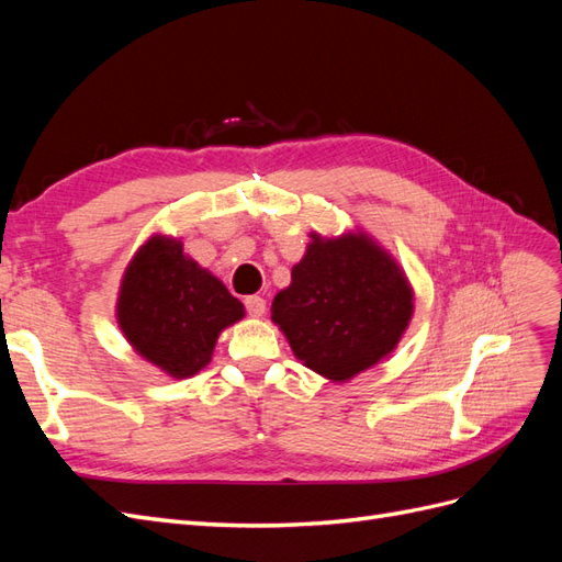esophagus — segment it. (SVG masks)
I'll return each mask as SVG.
<instances>
[{"label":"esophagus","mask_w":562,"mask_h":562,"mask_svg":"<svg viewBox=\"0 0 562 562\" xmlns=\"http://www.w3.org/2000/svg\"><path fill=\"white\" fill-rule=\"evenodd\" d=\"M244 304H246V312H248L250 316H262V314L267 312V302H265L260 295H250V297H246V300H244Z\"/></svg>","instance_id":"esophagus-1"}]
</instances>
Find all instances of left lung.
<instances>
[{"instance_id": "left-lung-1", "label": "left lung", "mask_w": 562, "mask_h": 562, "mask_svg": "<svg viewBox=\"0 0 562 562\" xmlns=\"http://www.w3.org/2000/svg\"><path fill=\"white\" fill-rule=\"evenodd\" d=\"M312 239L291 285L271 302V321L304 366L345 382L394 351L413 316V291L366 234Z\"/></svg>"}]
</instances>
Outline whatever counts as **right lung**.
Masks as SVG:
<instances>
[{
	"mask_svg": "<svg viewBox=\"0 0 562 562\" xmlns=\"http://www.w3.org/2000/svg\"><path fill=\"white\" fill-rule=\"evenodd\" d=\"M244 316L223 281L182 252V244L151 236L131 260L116 302L128 342L171 378L209 366L220 330Z\"/></svg>",
	"mask_w": 562,
	"mask_h": 562,
	"instance_id": "1",
	"label": "right lung"
}]
</instances>
